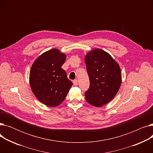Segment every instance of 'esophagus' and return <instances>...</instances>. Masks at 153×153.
Masks as SVG:
<instances>
[{
  "instance_id": "34e87169",
  "label": "esophagus",
  "mask_w": 153,
  "mask_h": 153,
  "mask_svg": "<svg viewBox=\"0 0 153 153\" xmlns=\"http://www.w3.org/2000/svg\"><path fill=\"white\" fill-rule=\"evenodd\" d=\"M73 84L74 85H77V84H78V80L77 79H76V80H74V81H73Z\"/></svg>"
}]
</instances>
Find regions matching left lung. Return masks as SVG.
<instances>
[{
    "label": "left lung",
    "mask_w": 153,
    "mask_h": 153,
    "mask_svg": "<svg viewBox=\"0 0 153 153\" xmlns=\"http://www.w3.org/2000/svg\"><path fill=\"white\" fill-rule=\"evenodd\" d=\"M85 63L90 79L85 100L94 107H102L117 94L122 84L121 69L110 54L99 48L86 54Z\"/></svg>",
    "instance_id": "8db88e82"
}]
</instances>
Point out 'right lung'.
<instances>
[{"label": "right lung", "mask_w": 153, "mask_h": 153, "mask_svg": "<svg viewBox=\"0 0 153 153\" xmlns=\"http://www.w3.org/2000/svg\"><path fill=\"white\" fill-rule=\"evenodd\" d=\"M66 58V54L54 48L38 56L32 64L29 76L31 89L46 106L59 105L72 85L61 68Z\"/></svg>", "instance_id": "obj_1"}]
</instances>
